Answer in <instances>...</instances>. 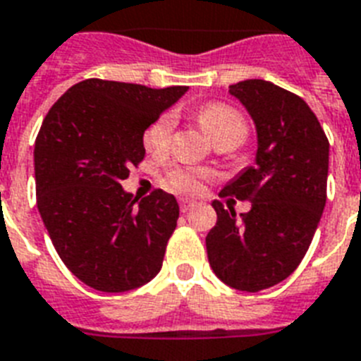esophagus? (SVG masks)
Segmentation results:
<instances>
[{"label":"esophagus","instance_id":"esophagus-1","mask_svg":"<svg viewBox=\"0 0 361 361\" xmlns=\"http://www.w3.org/2000/svg\"><path fill=\"white\" fill-rule=\"evenodd\" d=\"M190 207H195V202L192 200H187V198H183V200H180V209L185 213V211H189Z\"/></svg>","mask_w":361,"mask_h":361}]
</instances>
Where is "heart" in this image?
Masks as SVG:
<instances>
[{
    "label": "heart",
    "mask_w": 361,
    "mask_h": 361,
    "mask_svg": "<svg viewBox=\"0 0 361 361\" xmlns=\"http://www.w3.org/2000/svg\"><path fill=\"white\" fill-rule=\"evenodd\" d=\"M200 124L213 142L222 139H233L241 142L247 137V120L243 114L230 105L211 104L198 114ZM174 120L171 114L161 116L145 131V146L150 152H163L171 142ZM206 171H195V169H172L166 174L169 187L180 192H196L200 187V178H206Z\"/></svg>",
    "instance_id": "1"
}]
</instances>
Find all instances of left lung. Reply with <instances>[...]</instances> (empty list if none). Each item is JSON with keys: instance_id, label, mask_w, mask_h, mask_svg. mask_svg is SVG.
Wrapping results in <instances>:
<instances>
[{"instance_id": "left-lung-1", "label": "left lung", "mask_w": 361, "mask_h": 361, "mask_svg": "<svg viewBox=\"0 0 361 361\" xmlns=\"http://www.w3.org/2000/svg\"><path fill=\"white\" fill-rule=\"evenodd\" d=\"M230 94L254 120V165L226 183L222 196L250 200L237 219L221 202L206 237L216 276L239 291L257 293L286 280L306 256L326 204L328 145L317 116L300 96L263 81L231 85Z\"/></svg>"}]
</instances>
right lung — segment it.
I'll list each match as a JSON object with an SVG mask.
<instances>
[{
  "instance_id": "right-lung-1",
  "label": "right lung",
  "mask_w": 361,
  "mask_h": 361,
  "mask_svg": "<svg viewBox=\"0 0 361 361\" xmlns=\"http://www.w3.org/2000/svg\"><path fill=\"white\" fill-rule=\"evenodd\" d=\"M185 92L85 79L40 126L38 213L64 265L96 291H131L161 271L180 206L161 189L139 202L120 181L145 159V131Z\"/></svg>"
}]
</instances>
